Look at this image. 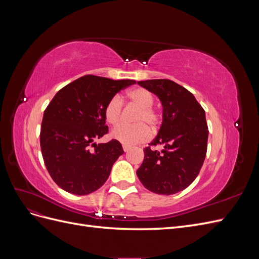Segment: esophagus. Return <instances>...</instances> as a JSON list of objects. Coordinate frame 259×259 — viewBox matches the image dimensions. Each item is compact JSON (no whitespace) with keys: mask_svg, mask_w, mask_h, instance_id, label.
Masks as SVG:
<instances>
[{"mask_svg":"<svg viewBox=\"0 0 259 259\" xmlns=\"http://www.w3.org/2000/svg\"><path fill=\"white\" fill-rule=\"evenodd\" d=\"M123 150H124V152H127L130 150V147L126 145H123Z\"/></svg>","mask_w":259,"mask_h":259,"instance_id":"34e87169","label":"esophagus"}]
</instances>
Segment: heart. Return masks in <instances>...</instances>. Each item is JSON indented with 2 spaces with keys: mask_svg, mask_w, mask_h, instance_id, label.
<instances>
[{
  "mask_svg": "<svg viewBox=\"0 0 259 259\" xmlns=\"http://www.w3.org/2000/svg\"><path fill=\"white\" fill-rule=\"evenodd\" d=\"M126 97L133 105L139 108L134 119L137 124L133 126L121 125L111 132V137L123 145L134 146L149 139L151 131L147 125L154 130L160 122V115L152 108L154 99L148 90L143 88L133 89L127 92ZM105 117L112 126H116L122 122V100L119 96H114L108 101L105 107Z\"/></svg>",
  "mask_w": 259,
  "mask_h": 259,
  "instance_id": "b5f03b06",
  "label": "heart"
}]
</instances>
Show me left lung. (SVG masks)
<instances>
[{
    "label": "left lung",
    "mask_w": 259,
    "mask_h": 259,
    "mask_svg": "<svg viewBox=\"0 0 259 259\" xmlns=\"http://www.w3.org/2000/svg\"><path fill=\"white\" fill-rule=\"evenodd\" d=\"M162 105V124L137 169L142 184L154 193L169 195L182 191L199 175L207 149L205 111L189 91L170 80L138 81Z\"/></svg>",
    "instance_id": "obj_1"
}]
</instances>
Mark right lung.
<instances>
[{"instance_id": "obj_1", "label": "right lung", "mask_w": 259, "mask_h": 259, "mask_svg": "<svg viewBox=\"0 0 259 259\" xmlns=\"http://www.w3.org/2000/svg\"><path fill=\"white\" fill-rule=\"evenodd\" d=\"M135 83L84 75L54 96L43 114L40 144L45 166L61 189L85 195L106 183L124 151L115 139L95 143L108 133L105 107L116 93Z\"/></svg>"}]
</instances>
